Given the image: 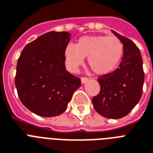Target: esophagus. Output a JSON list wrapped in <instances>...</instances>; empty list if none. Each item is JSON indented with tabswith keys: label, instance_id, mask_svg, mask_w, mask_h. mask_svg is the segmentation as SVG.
Segmentation results:
<instances>
[{
	"label": "esophagus",
	"instance_id": "obj_1",
	"mask_svg": "<svg viewBox=\"0 0 153 153\" xmlns=\"http://www.w3.org/2000/svg\"><path fill=\"white\" fill-rule=\"evenodd\" d=\"M89 80V79H87V78H85V77H83V78H82L81 79V82L82 84H84V83H86V82L88 81Z\"/></svg>",
	"mask_w": 153,
	"mask_h": 153
}]
</instances>
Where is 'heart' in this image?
<instances>
[{
    "mask_svg": "<svg viewBox=\"0 0 153 153\" xmlns=\"http://www.w3.org/2000/svg\"><path fill=\"white\" fill-rule=\"evenodd\" d=\"M124 46L115 36H84L75 45L70 44L64 49V59L67 69L76 72L87 57V64L98 75L109 74L121 62Z\"/></svg>",
    "mask_w": 153,
    "mask_h": 153,
    "instance_id": "1",
    "label": "heart"
}]
</instances>
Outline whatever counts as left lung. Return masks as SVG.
I'll use <instances>...</instances> for the list:
<instances>
[{
  "mask_svg": "<svg viewBox=\"0 0 153 153\" xmlns=\"http://www.w3.org/2000/svg\"><path fill=\"white\" fill-rule=\"evenodd\" d=\"M112 32L123 44L122 59L114 71L98 79L101 91L92 98V103L102 116L119 119L126 116L140 101L145 74L142 57L137 45L113 30Z\"/></svg>",
  "mask_w": 153,
  "mask_h": 153,
  "instance_id": "8db88e82",
  "label": "left lung"
}]
</instances>
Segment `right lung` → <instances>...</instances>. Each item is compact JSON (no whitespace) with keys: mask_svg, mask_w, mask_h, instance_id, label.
Masks as SVG:
<instances>
[{"mask_svg":"<svg viewBox=\"0 0 153 153\" xmlns=\"http://www.w3.org/2000/svg\"><path fill=\"white\" fill-rule=\"evenodd\" d=\"M67 32H47L29 43L18 59L15 85L27 109L45 117L64 113L81 80L67 71L64 49Z\"/></svg>","mask_w":153,"mask_h":153,"instance_id":"1","label":"right lung"}]
</instances>
